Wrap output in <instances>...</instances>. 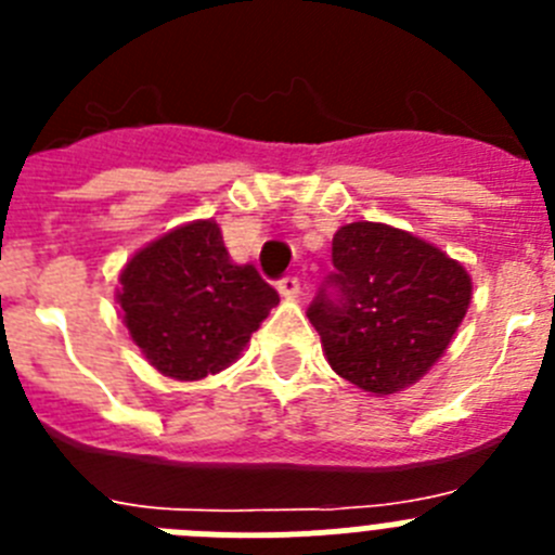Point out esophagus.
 <instances>
[{
    "mask_svg": "<svg viewBox=\"0 0 555 555\" xmlns=\"http://www.w3.org/2000/svg\"><path fill=\"white\" fill-rule=\"evenodd\" d=\"M278 292H281V297H286V300H297L302 292L300 281L294 278V274H288V278H283L281 283H278Z\"/></svg>",
    "mask_w": 555,
    "mask_h": 555,
    "instance_id": "obj_1",
    "label": "esophagus"
}]
</instances>
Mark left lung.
<instances>
[{
	"label": "left lung",
	"instance_id": "left-lung-1",
	"mask_svg": "<svg viewBox=\"0 0 555 555\" xmlns=\"http://www.w3.org/2000/svg\"><path fill=\"white\" fill-rule=\"evenodd\" d=\"M333 267L308 320L333 372L377 397L416 384L442 358L473 300L467 269L391 224L338 228Z\"/></svg>",
	"mask_w": 555,
	"mask_h": 555
}]
</instances>
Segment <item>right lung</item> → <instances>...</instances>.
Returning <instances> with one entry per match:
<instances>
[{"instance_id":"1","label":"right lung","mask_w":555,"mask_h":555,"mask_svg":"<svg viewBox=\"0 0 555 555\" xmlns=\"http://www.w3.org/2000/svg\"><path fill=\"white\" fill-rule=\"evenodd\" d=\"M116 300L132 341L160 375L199 380L242 356L281 297L253 263L230 261L214 219H197L132 255Z\"/></svg>"}]
</instances>
